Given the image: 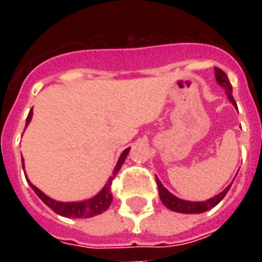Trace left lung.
Instances as JSON below:
<instances>
[{"mask_svg": "<svg viewBox=\"0 0 262 262\" xmlns=\"http://www.w3.org/2000/svg\"><path fill=\"white\" fill-rule=\"evenodd\" d=\"M215 76H216V81L219 83L220 87H223L226 90V94H227L230 102L236 107V103L234 100V96H232V87L230 81H228L227 75L224 73L222 69L219 68H215ZM156 183H158V190H159V197L162 200V203L174 212H179V213H203V212L209 211L211 208L216 207L217 204L224 199V195L227 194V191L230 190L231 185H228L226 189H224L220 194L212 197V199L207 200V201H185V200H181L178 197H175L174 194H171L170 191L166 189V187L160 183V181L156 178Z\"/></svg>", "mask_w": 262, "mask_h": 262, "instance_id": "left-lung-1", "label": "left lung"}]
</instances>
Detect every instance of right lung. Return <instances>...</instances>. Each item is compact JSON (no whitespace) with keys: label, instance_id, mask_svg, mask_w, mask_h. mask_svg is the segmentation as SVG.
Segmentation results:
<instances>
[{"label":"right lung","instance_id":"add662e5","mask_svg":"<svg viewBox=\"0 0 262 262\" xmlns=\"http://www.w3.org/2000/svg\"><path fill=\"white\" fill-rule=\"evenodd\" d=\"M31 118H32V110L30 111V114L27 117L26 126L30 123ZM129 151H130V148H126V149L122 152V155L119 158L118 163H117L114 171H113V177H110L108 182L106 183V186L103 187L102 190L99 191L94 199L87 200V201H81V203H59V201H55V200L47 197L45 193H42V191L39 190L38 187L34 186L30 181H28V182H30V186L34 189L35 193L38 194L39 199L42 200L47 207L51 208L55 213H58V215L61 216H65V217H73V219H77V217H92V216L103 213L107 208L110 207L111 203H113L111 183H113V179L115 178V175L118 174L119 168L122 167L123 162L126 159Z\"/></svg>","mask_w":262,"mask_h":262}]
</instances>
